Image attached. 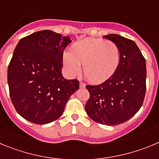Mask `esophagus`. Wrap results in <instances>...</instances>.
Listing matches in <instances>:
<instances>
[{"instance_id":"34e87169","label":"esophagus","mask_w":159,"mask_h":159,"mask_svg":"<svg viewBox=\"0 0 159 159\" xmlns=\"http://www.w3.org/2000/svg\"><path fill=\"white\" fill-rule=\"evenodd\" d=\"M80 88H84L86 87V85H85V84H84L83 82H80Z\"/></svg>"}]
</instances>
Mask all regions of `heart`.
Wrapping results in <instances>:
<instances>
[{
	"mask_svg": "<svg viewBox=\"0 0 159 159\" xmlns=\"http://www.w3.org/2000/svg\"><path fill=\"white\" fill-rule=\"evenodd\" d=\"M121 60V53L116 43L100 38H87L75 43L71 52L63 57V64L67 72L73 75L80 71L93 84H100L113 75Z\"/></svg>",
	"mask_w": 159,
	"mask_h": 159,
	"instance_id": "1",
	"label": "heart"
}]
</instances>
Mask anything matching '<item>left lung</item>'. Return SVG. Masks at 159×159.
Wrapping results in <instances>:
<instances>
[{
  "instance_id": "8db88e82",
  "label": "left lung",
  "mask_w": 159,
  "mask_h": 159,
  "mask_svg": "<svg viewBox=\"0 0 159 159\" xmlns=\"http://www.w3.org/2000/svg\"><path fill=\"white\" fill-rule=\"evenodd\" d=\"M119 47L121 60L112 76L99 85H87L88 116L100 124H121L139 111L146 94V60L133 40L116 34L103 36Z\"/></svg>"
}]
</instances>
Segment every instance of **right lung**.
<instances>
[{"label":"right lung","mask_w":159,"mask_h":159,"mask_svg":"<svg viewBox=\"0 0 159 159\" xmlns=\"http://www.w3.org/2000/svg\"><path fill=\"white\" fill-rule=\"evenodd\" d=\"M68 36L42 30L18 42L8 68L12 104L20 116L36 124H47L62 116L77 80L63 77V53Z\"/></svg>","instance_id":"right-lung-1"}]
</instances>
